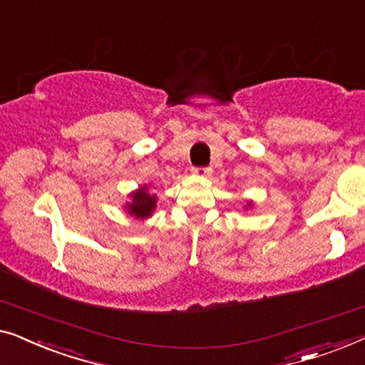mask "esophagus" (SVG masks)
<instances>
[{"mask_svg": "<svg viewBox=\"0 0 365 365\" xmlns=\"http://www.w3.org/2000/svg\"><path fill=\"white\" fill-rule=\"evenodd\" d=\"M193 173H197V175H210L212 173V167H195L192 168Z\"/></svg>", "mask_w": 365, "mask_h": 365, "instance_id": "34e87169", "label": "esophagus"}]
</instances>
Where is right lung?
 I'll return each mask as SVG.
<instances>
[{
	"label": "right lung",
	"instance_id": "1",
	"mask_svg": "<svg viewBox=\"0 0 365 365\" xmlns=\"http://www.w3.org/2000/svg\"><path fill=\"white\" fill-rule=\"evenodd\" d=\"M133 202L129 203V212L133 217H138V218H145V217H150V213L153 212V208H155V195H150L147 192V188L143 187L138 190L132 195Z\"/></svg>",
	"mask_w": 365,
	"mask_h": 365
}]
</instances>
